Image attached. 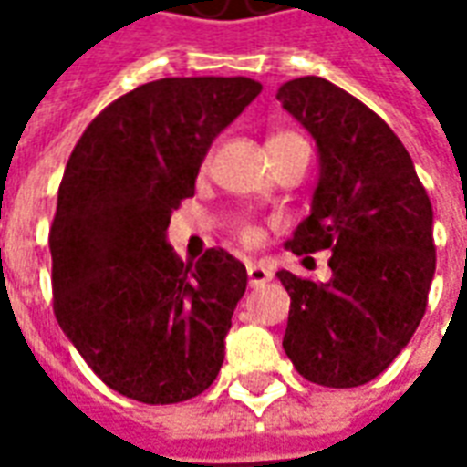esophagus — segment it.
<instances>
[{"mask_svg": "<svg viewBox=\"0 0 467 467\" xmlns=\"http://www.w3.org/2000/svg\"><path fill=\"white\" fill-rule=\"evenodd\" d=\"M247 277H250V287H260V285L270 283L273 280V273L260 263L247 265Z\"/></svg>", "mask_w": 467, "mask_h": 467, "instance_id": "1", "label": "esophagus"}]
</instances>
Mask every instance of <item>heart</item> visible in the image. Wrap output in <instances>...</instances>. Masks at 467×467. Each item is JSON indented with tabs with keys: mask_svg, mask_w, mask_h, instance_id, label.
Instances as JSON below:
<instances>
[{
	"mask_svg": "<svg viewBox=\"0 0 467 467\" xmlns=\"http://www.w3.org/2000/svg\"><path fill=\"white\" fill-rule=\"evenodd\" d=\"M293 140H300L297 134L293 132H280V134H273L270 140H267V144H280V142H293ZM237 233H240V237H243L244 243H254L257 240V230H254L253 224H240L237 227Z\"/></svg>",
	"mask_w": 467,
	"mask_h": 467,
	"instance_id": "1",
	"label": "heart"
}]
</instances>
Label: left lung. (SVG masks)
I'll return each mask as SVG.
<instances>
[{"instance_id":"8db88e82","label":"left lung","mask_w":467,"mask_h":467,"mask_svg":"<svg viewBox=\"0 0 467 467\" xmlns=\"http://www.w3.org/2000/svg\"><path fill=\"white\" fill-rule=\"evenodd\" d=\"M277 99L320 154L313 210L287 247L333 253L327 283L277 273L290 295L283 348L305 380L358 388L400 355L425 315L435 275L431 197L398 134L345 89L300 77Z\"/></svg>"}]
</instances>
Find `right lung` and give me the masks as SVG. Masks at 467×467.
Returning a JSON list of instances; mask_svg holds the SVG:
<instances>
[{
    "label": "right lung",
    "mask_w": 467,
    "mask_h": 467,
    "mask_svg": "<svg viewBox=\"0 0 467 467\" xmlns=\"http://www.w3.org/2000/svg\"><path fill=\"white\" fill-rule=\"evenodd\" d=\"M260 89L247 77L147 82L105 107L69 154L49 230L57 323L124 398L190 400L223 368L247 270L223 247L182 263L167 227L214 137Z\"/></svg>",
    "instance_id": "obj_1"
}]
</instances>
